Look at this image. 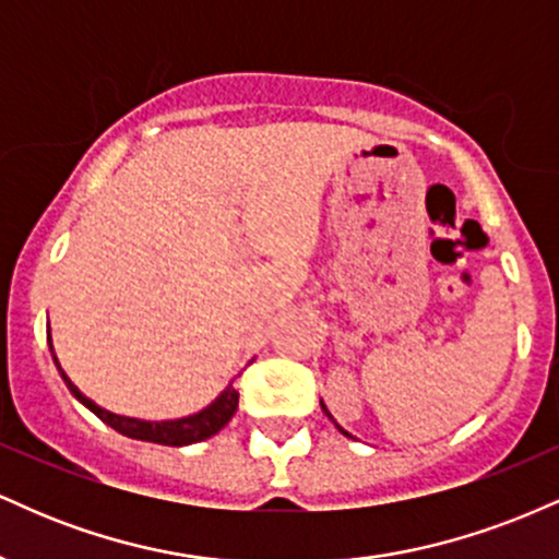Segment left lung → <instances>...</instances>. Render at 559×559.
<instances>
[{
	"mask_svg": "<svg viewBox=\"0 0 559 559\" xmlns=\"http://www.w3.org/2000/svg\"><path fill=\"white\" fill-rule=\"evenodd\" d=\"M320 407H323V413H325V415H329V418H331V413H329V409H325V404H323V402H320ZM331 420H333V418H331ZM333 423H336V420H333ZM336 428H338V431H342L344 436H349V433H346V431H344V428H342V426H338V423H336Z\"/></svg>",
	"mask_w": 559,
	"mask_h": 559,
	"instance_id": "obj_1",
	"label": "left lung"
}]
</instances>
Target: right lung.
I'll return each mask as SVG.
<instances>
[{
    "label": "right lung",
    "mask_w": 559,
    "mask_h": 559,
    "mask_svg": "<svg viewBox=\"0 0 559 559\" xmlns=\"http://www.w3.org/2000/svg\"><path fill=\"white\" fill-rule=\"evenodd\" d=\"M52 357H55V349H52ZM55 365H57V370H60L66 386L70 389V394H73L81 404H86V407L92 409L96 418L105 420L107 426L115 428L118 433L128 436V439L152 441V444H165V447L197 444V441L210 439V436H215L217 431H221V428L226 426L230 418H234L236 407H239V391L234 389V381H230L226 391H223V394L217 396V400L210 404V407H204L202 413H197V415H189V418L163 420V423L126 418V415H115V413H110V409H102L99 404H94L92 400H88V396H83L79 386H75V383L66 376V370L60 368L57 357H55Z\"/></svg>",
    "instance_id": "1"
}]
</instances>
